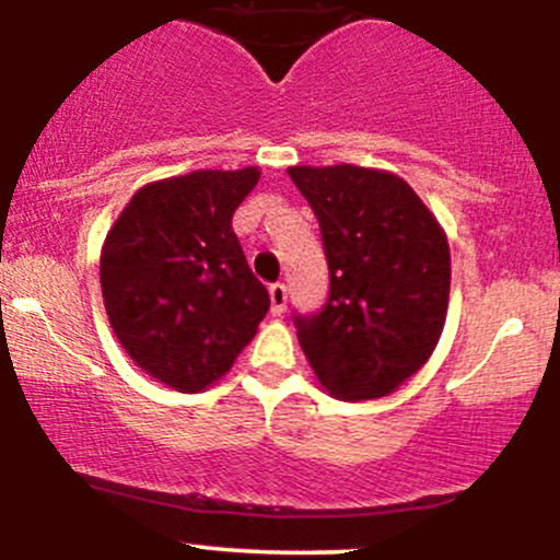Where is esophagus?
<instances>
[{
  "mask_svg": "<svg viewBox=\"0 0 560 560\" xmlns=\"http://www.w3.org/2000/svg\"><path fill=\"white\" fill-rule=\"evenodd\" d=\"M268 294H271V313H273V316H281V313L287 311V287L284 284H271Z\"/></svg>",
  "mask_w": 560,
  "mask_h": 560,
  "instance_id": "esophagus-1",
  "label": "esophagus"
}]
</instances>
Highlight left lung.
Returning a JSON list of instances; mask_svg holds the SVG:
<instances>
[{"mask_svg":"<svg viewBox=\"0 0 560 560\" xmlns=\"http://www.w3.org/2000/svg\"><path fill=\"white\" fill-rule=\"evenodd\" d=\"M329 262V300L294 316L318 382L337 400L387 397L440 342L450 300V247L432 210L389 171L292 165Z\"/></svg>","mask_w":560,"mask_h":560,"instance_id":"8db88e82","label":"left lung"}]
</instances>
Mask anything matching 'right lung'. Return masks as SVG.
<instances>
[{"instance_id":"obj_1","label":"right lung","mask_w":560,"mask_h":560,"mask_svg":"<svg viewBox=\"0 0 560 560\" xmlns=\"http://www.w3.org/2000/svg\"><path fill=\"white\" fill-rule=\"evenodd\" d=\"M260 171H191L141 186L107 231L100 284L133 363L176 392L226 376L266 318L231 218Z\"/></svg>"}]
</instances>
